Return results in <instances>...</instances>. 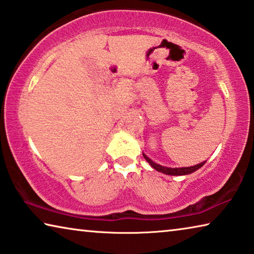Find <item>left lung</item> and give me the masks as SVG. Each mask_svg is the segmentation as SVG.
<instances>
[{
	"label": "left lung",
	"mask_w": 254,
	"mask_h": 254,
	"mask_svg": "<svg viewBox=\"0 0 254 254\" xmlns=\"http://www.w3.org/2000/svg\"><path fill=\"white\" fill-rule=\"evenodd\" d=\"M144 159L146 160L149 165L153 166V169H155L156 171L162 172V173H165V174H170V176H186V174H190L194 171H197L198 169H200L201 166L206 163L205 162H201V163H199L197 165H193V166H188V168H166V166H162L160 164H156L155 162H153L149 157H147L145 154H143Z\"/></svg>",
	"instance_id": "1"
}]
</instances>
